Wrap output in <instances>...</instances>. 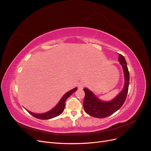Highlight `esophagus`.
<instances>
[{
	"instance_id": "esophagus-1",
	"label": "esophagus",
	"mask_w": 151,
	"mask_h": 151,
	"mask_svg": "<svg viewBox=\"0 0 151 151\" xmlns=\"http://www.w3.org/2000/svg\"><path fill=\"white\" fill-rule=\"evenodd\" d=\"M85 85H86V84L84 82H80L78 86V88H80V89H83L85 86Z\"/></svg>"
}]
</instances>
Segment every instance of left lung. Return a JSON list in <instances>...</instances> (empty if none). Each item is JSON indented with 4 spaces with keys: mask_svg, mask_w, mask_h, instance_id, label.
I'll use <instances>...</instances> for the list:
<instances>
[{
    "mask_svg": "<svg viewBox=\"0 0 151 151\" xmlns=\"http://www.w3.org/2000/svg\"><path fill=\"white\" fill-rule=\"evenodd\" d=\"M119 61L124 70L125 83L123 90L113 100L108 102L101 101L87 88H84L85 96L83 101V108L85 112L94 118H104L113 114L124 104L126 99L129 85V73L124 57L119 54Z\"/></svg>",
    "mask_w": 151,
    "mask_h": 151,
    "instance_id": "left-lung-1",
    "label": "left lung"
}]
</instances>
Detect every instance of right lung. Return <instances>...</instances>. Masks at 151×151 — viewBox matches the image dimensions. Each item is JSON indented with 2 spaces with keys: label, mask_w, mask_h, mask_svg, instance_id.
I'll return each instance as SVG.
<instances>
[{
  "label": "right lung",
  "mask_w": 151,
  "mask_h": 151,
  "mask_svg": "<svg viewBox=\"0 0 151 151\" xmlns=\"http://www.w3.org/2000/svg\"><path fill=\"white\" fill-rule=\"evenodd\" d=\"M77 90V88H75L73 90H70V91L67 92L65 95L62 97L60 99V102L52 110L49 111L48 112H47L45 113H43V114H35V113H33L30 111L27 110L28 112H29L31 115H32L33 117H35L36 118L40 119H52L53 118H55V117H57L61 114L63 113V111L65 109V101L66 99L68 98L71 94L73 93L75 91Z\"/></svg>",
  "instance_id": "add662e5"
}]
</instances>
